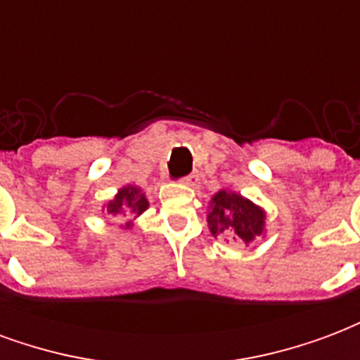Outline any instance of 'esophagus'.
Segmentation results:
<instances>
[{"mask_svg": "<svg viewBox=\"0 0 360 360\" xmlns=\"http://www.w3.org/2000/svg\"><path fill=\"white\" fill-rule=\"evenodd\" d=\"M196 181H198V173H191V175H187L185 179H181V183H185V185H188V187H193V185H196Z\"/></svg>", "mask_w": 360, "mask_h": 360, "instance_id": "1", "label": "esophagus"}]
</instances>
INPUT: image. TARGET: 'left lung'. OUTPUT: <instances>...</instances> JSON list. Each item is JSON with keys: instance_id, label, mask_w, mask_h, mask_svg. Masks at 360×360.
Masks as SVG:
<instances>
[{"instance_id": "obj_1", "label": "left lung", "mask_w": 360, "mask_h": 360, "mask_svg": "<svg viewBox=\"0 0 360 360\" xmlns=\"http://www.w3.org/2000/svg\"><path fill=\"white\" fill-rule=\"evenodd\" d=\"M206 221L214 237L231 235L233 241H243L245 245L266 233L264 208L233 191H218L212 196Z\"/></svg>"}]
</instances>
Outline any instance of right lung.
<instances>
[{"label":"right lung","mask_w":360,"mask_h":360,"mask_svg":"<svg viewBox=\"0 0 360 360\" xmlns=\"http://www.w3.org/2000/svg\"><path fill=\"white\" fill-rule=\"evenodd\" d=\"M148 198L136 185H125L117 191V195L103 204V210L111 216H141L142 212L148 210ZM125 229H131V224H127Z\"/></svg>","instance_id":"obj_1"}]
</instances>
